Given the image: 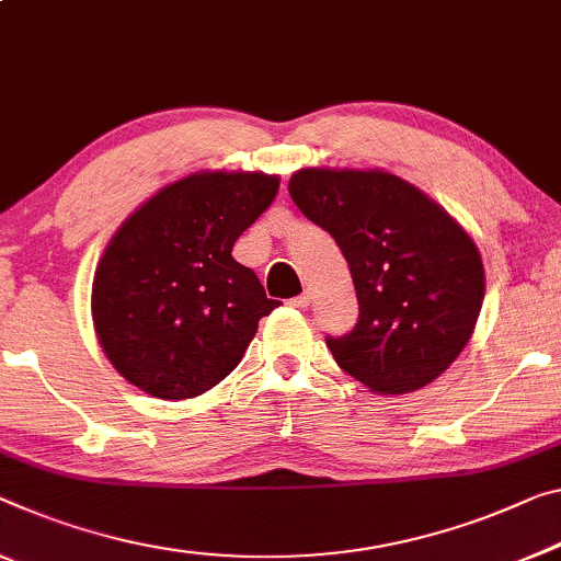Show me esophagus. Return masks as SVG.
Returning a JSON list of instances; mask_svg holds the SVG:
<instances>
[{
	"label": "esophagus",
	"instance_id": "34e87169",
	"mask_svg": "<svg viewBox=\"0 0 561 561\" xmlns=\"http://www.w3.org/2000/svg\"><path fill=\"white\" fill-rule=\"evenodd\" d=\"M290 306H293V308H308V306H310V293H308V290L300 293L298 298L290 300Z\"/></svg>",
	"mask_w": 561,
	"mask_h": 561
}]
</instances>
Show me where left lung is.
I'll return each instance as SVG.
<instances>
[{
  "label": "left lung",
  "instance_id": "left-lung-1",
  "mask_svg": "<svg viewBox=\"0 0 561 561\" xmlns=\"http://www.w3.org/2000/svg\"><path fill=\"white\" fill-rule=\"evenodd\" d=\"M288 193L331 232L356 288V329L325 339L335 364L381 396L419 391L442 376L467 348L486 288L461 222L378 168H304Z\"/></svg>",
  "mask_w": 561,
  "mask_h": 561
}]
</instances>
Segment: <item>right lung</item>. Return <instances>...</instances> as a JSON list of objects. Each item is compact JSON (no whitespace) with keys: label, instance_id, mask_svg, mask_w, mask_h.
I'll return each mask as SVG.
<instances>
[{"label":"right lung","instance_id":"add662e5","mask_svg":"<svg viewBox=\"0 0 561 561\" xmlns=\"http://www.w3.org/2000/svg\"><path fill=\"white\" fill-rule=\"evenodd\" d=\"M278 175L197 170L148 197L102 253L92 325L119 376L154 399L218 386L278 308L232 245L268 210Z\"/></svg>","mask_w":561,"mask_h":561}]
</instances>
